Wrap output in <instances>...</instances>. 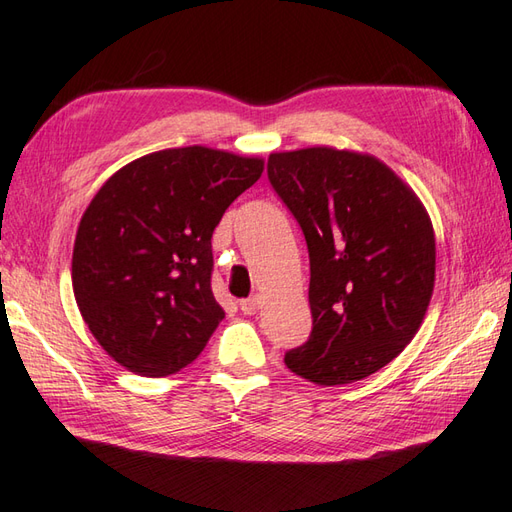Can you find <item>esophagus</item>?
<instances>
[{
	"label": "esophagus",
	"mask_w": 512,
	"mask_h": 512,
	"mask_svg": "<svg viewBox=\"0 0 512 512\" xmlns=\"http://www.w3.org/2000/svg\"><path fill=\"white\" fill-rule=\"evenodd\" d=\"M259 307H261V296L259 294H253L251 299H244V301H240V310L244 312V314H257L259 312Z\"/></svg>",
	"instance_id": "1"
}]
</instances>
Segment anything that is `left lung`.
I'll use <instances>...</instances> for the list:
<instances>
[{
  "label": "left lung",
  "mask_w": 512,
  "mask_h": 512,
  "mask_svg": "<svg viewBox=\"0 0 512 512\" xmlns=\"http://www.w3.org/2000/svg\"><path fill=\"white\" fill-rule=\"evenodd\" d=\"M268 178L301 224L312 272V336L285 353V366L318 386L360 382L423 323L436 279L430 213L368 152H272Z\"/></svg>",
  "instance_id": "1"
}]
</instances>
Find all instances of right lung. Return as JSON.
I'll use <instances>...</instances> for the list:
<instances>
[{"instance_id": "add662e5", "label": "right lung", "mask_w": 512, "mask_h": 512, "mask_svg": "<svg viewBox=\"0 0 512 512\" xmlns=\"http://www.w3.org/2000/svg\"><path fill=\"white\" fill-rule=\"evenodd\" d=\"M264 159L165 148L126 163L85 209L71 285L93 338L126 371L165 377L192 364L224 318L211 292V235Z\"/></svg>"}]
</instances>
